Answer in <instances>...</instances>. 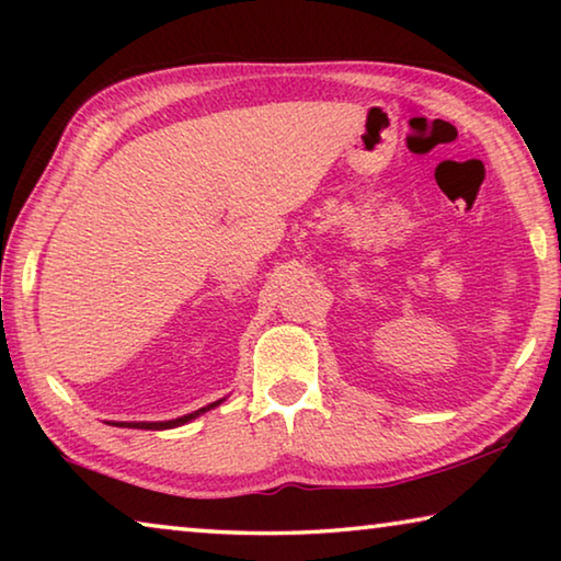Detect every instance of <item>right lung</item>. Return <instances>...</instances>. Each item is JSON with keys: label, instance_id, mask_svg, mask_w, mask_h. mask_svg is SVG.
I'll use <instances>...</instances> for the list:
<instances>
[{"label": "right lung", "instance_id": "add662e5", "mask_svg": "<svg viewBox=\"0 0 561 561\" xmlns=\"http://www.w3.org/2000/svg\"><path fill=\"white\" fill-rule=\"evenodd\" d=\"M220 403V401H217ZM217 403L207 405V408H201V411L190 413V415H183V417H175V421H165V423H113V425H126V428H140V431H163V428H175V425H183L187 421H193V417H197L205 411H210V408H215Z\"/></svg>", "mask_w": 561, "mask_h": 561}]
</instances>
